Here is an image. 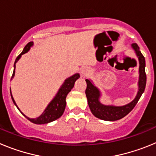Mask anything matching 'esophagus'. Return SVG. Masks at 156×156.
I'll list each match as a JSON object with an SVG mask.
<instances>
[{
	"label": "esophagus",
	"instance_id": "1",
	"mask_svg": "<svg viewBox=\"0 0 156 156\" xmlns=\"http://www.w3.org/2000/svg\"><path fill=\"white\" fill-rule=\"evenodd\" d=\"M88 71H89V69H88L87 67H83V68H81L80 69L81 73H82L83 75H85V74L87 73Z\"/></svg>",
	"mask_w": 156,
	"mask_h": 156
}]
</instances>
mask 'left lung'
Masks as SVG:
<instances>
[{"mask_svg": "<svg viewBox=\"0 0 156 156\" xmlns=\"http://www.w3.org/2000/svg\"><path fill=\"white\" fill-rule=\"evenodd\" d=\"M132 48L136 52V55L139 59V90L137 96L133 101L129 104L123 106H112V105H104L101 104L99 101L100 92L96 87L92 84L89 80L87 79V88L85 90L87 98L88 105L90 107L92 114L98 119L106 121H115L120 119L126 116L129 112L137 105V101L140 99V96L144 91L146 86V73H145V59L144 55L139 50L138 45L136 43L132 44Z\"/></svg>", "mask_w": 156, "mask_h": 156, "instance_id": "1", "label": "left lung"}]
</instances>
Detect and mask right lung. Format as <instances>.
<instances>
[{
	"instance_id": "obj_1",
	"label": "right lung",
	"mask_w": 156,
	"mask_h": 156,
	"mask_svg": "<svg viewBox=\"0 0 156 156\" xmlns=\"http://www.w3.org/2000/svg\"><path fill=\"white\" fill-rule=\"evenodd\" d=\"M32 45H33V42H29L28 44L26 45V47L24 48V49H23V51H22V53L16 58V62H15V65H14V68H16V63L17 62L18 60L20 58L22 55L27 53V52L30 50V47H31ZM14 75H15V69H14L13 74H12V78L14 76ZM79 77L80 74L76 73L74 74L73 76H72L69 78H68V79H66V80H65L61 88L59 89L57 95H56L55 97V98L51 101L50 104L48 105V107L46 108V109L44 110V112H43V114L41 116H39L38 118H36V119H30L29 117L26 116L23 113L22 114H23L24 116L27 117L30 122H34L35 124H45V123L52 122V121L58 119L59 117L62 116V115L63 112H64L65 111V108H66V96H67V94H69V92L72 90V88L73 87L75 81ZM11 96H12V101H13L14 104L16 105V101H15V100H14L13 97H12V94H11Z\"/></svg>"
}]
</instances>
